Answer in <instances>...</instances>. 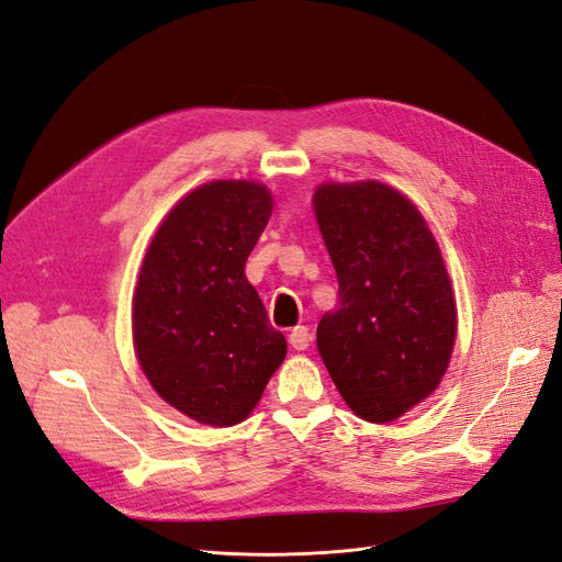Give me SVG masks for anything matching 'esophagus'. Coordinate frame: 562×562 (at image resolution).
I'll return each instance as SVG.
<instances>
[{
    "label": "esophagus",
    "instance_id": "esophagus-1",
    "mask_svg": "<svg viewBox=\"0 0 562 562\" xmlns=\"http://www.w3.org/2000/svg\"><path fill=\"white\" fill-rule=\"evenodd\" d=\"M288 342H291L293 349L297 351H304L310 345H312V333L307 326H297L291 335H288Z\"/></svg>",
    "mask_w": 562,
    "mask_h": 562
}]
</instances>
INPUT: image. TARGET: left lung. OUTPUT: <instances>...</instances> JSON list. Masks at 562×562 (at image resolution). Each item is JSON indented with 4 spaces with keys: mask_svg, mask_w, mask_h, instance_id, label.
<instances>
[{
    "mask_svg": "<svg viewBox=\"0 0 562 562\" xmlns=\"http://www.w3.org/2000/svg\"><path fill=\"white\" fill-rule=\"evenodd\" d=\"M314 211L339 283L318 353L356 415L391 422L446 375L457 310L443 258L419 211L389 184H321Z\"/></svg>",
    "mask_w": 562,
    "mask_h": 562,
    "instance_id": "obj_1",
    "label": "left lung"
}]
</instances>
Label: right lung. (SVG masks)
<instances>
[{"mask_svg": "<svg viewBox=\"0 0 562 562\" xmlns=\"http://www.w3.org/2000/svg\"><path fill=\"white\" fill-rule=\"evenodd\" d=\"M271 215L267 187L215 180L187 194L149 244L133 300V342L157 394L201 424L250 415L285 337L246 279Z\"/></svg>", "mask_w": 562, "mask_h": 562, "instance_id": "right-lung-1", "label": "right lung"}]
</instances>
